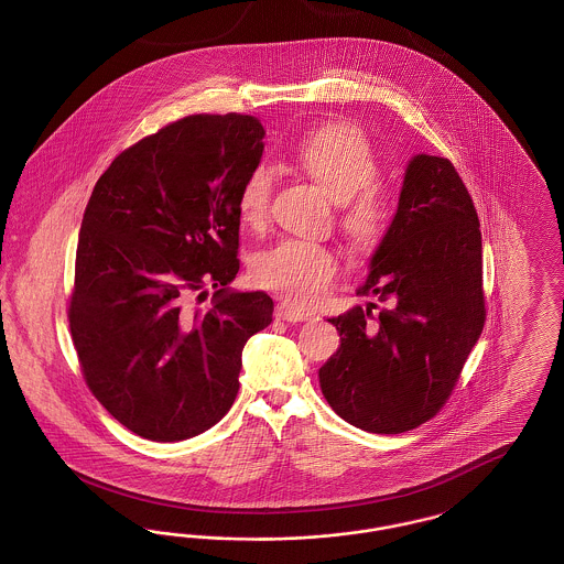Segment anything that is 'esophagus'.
Wrapping results in <instances>:
<instances>
[{
	"instance_id": "34e87169",
	"label": "esophagus",
	"mask_w": 564,
	"mask_h": 564,
	"mask_svg": "<svg viewBox=\"0 0 564 564\" xmlns=\"http://www.w3.org/2000/svg\"><path fill=\"white\" fill-rule=\"evenodd\" d=\"M274 317L281 319V322H306L311 315L306 311H302V308H295V306L288 304V302H281L274 308Z\"/></svg>"
}]
</instances>
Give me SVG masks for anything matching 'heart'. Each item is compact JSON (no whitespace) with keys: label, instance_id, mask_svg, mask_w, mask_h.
<instances>
[{"label":"heart","instance_id":"obj_1","mask_svg":"<svg viewBox=\"0 0 564 564\" xmlns=\"http://www.w3.org/2000/svg\"><path fill=\"white\" fill-rule=\"evenodd\" d=\"M295 161L343 205V228L359 249H370L387 230L389 198L375 184L378 156L359 127L325 124L295 145ZM274 173L267 162L242 177L237 207L247 226L269 217ZM340 270L336 251L323 242L288 237L260 251L253 260L256 281L297 306H315L332 290Z\"/></svg>","mask_w":564,"mask_h":564}]
</instances>
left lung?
I'll list each match as a JSON object with an SVG mask.
<instances>
[{
	"mask_svg": "<svg viewBox=\"0 0 564 564\" xmlns=\"http://www.w3.org/2000/svg\"><path fill=\"white\" fill-rule=\"evenodd\" d=\"M357 295L382 308L327 319L343 338L319 370L323 398L359 430H416L451 398L486 319L480 221L448 159L410 161Z\"/></svg>",
	"mask_w": 564,
	"mask_h": 564,
	"instance_id": "obj_1",
	"label": "left lung"
}]
</instances>
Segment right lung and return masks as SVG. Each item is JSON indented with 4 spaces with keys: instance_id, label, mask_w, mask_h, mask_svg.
<instances>
[{
    "instance_id": "right-lung-1",
    "label": "right lung",
    "mask_w": 564,
    "mask_h": 564,
    "mask_svg": "<svg viewBox=\"0 0 564 564\" xmlns=\"http://www.w3.org/2000/svg\"><path fill=\"white\" fill-rule=\"evenodd\" d=\"M264 127L194 113L118 154L82 219L69 329L109 414L152 442L188 440L230 410L245 343L272 322L264 292L237 294V196ZM214 286L205 312L188 306Z\"/></svg>"
}]
</instances>
